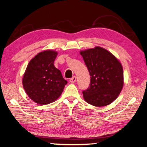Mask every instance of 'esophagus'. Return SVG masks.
Here are the masks:
<instances>
[{
	"instance_id": "34e87169",
	"label": "esophagus",
	"mask_w": 147,
	"mask_h": 147,
	"mask_svg": "<svg viewBox=\"0 0 147 147\" xmlns=\"http://www.w3.org/2000/svg\"><path fill=\"white\" fill-rule=\"evenodd\" d=\"M76 81V76L72 77L71 78H70V80H69V82H70V83H75Z\"/></svg>"
}]
</instances>
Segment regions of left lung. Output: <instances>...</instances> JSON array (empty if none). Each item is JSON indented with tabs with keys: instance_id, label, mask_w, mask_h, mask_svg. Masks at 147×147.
<instances>
[{
	"instance_id": "obj_1",
	"label": "left lung",
	"mask_w": 147,
	"mask_h": 147,
	"mask_svg": "<svg viewBox=\"0 0 147 147\" xmlns=\"http://www.w3.org/2000/svg\"><path fill=\"white\" fill-rule=\"evenodd\" d=\"M90 74V86L83 91L87 103L101 107L111 104L123 85V67L119 61L100 47L80 52Z\"/></svg>"
}]
</instances>
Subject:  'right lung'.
<instances>
[{"label":"right lung","instance_id":"add662e5","mask_svg":"<svg viewBox=\"0 0 147 147\" xmlns=\"http://www.w3.org/2000/svg\"><path fill=\"white\" fill-rule=\"evenodd\" d=\"M58 53L47 50L30 60L22 80L28 96L39 105H48L61 95L67 81L54 66Z\"/></svg>","mask_w":147,"mask_h":147}]
</instances>
